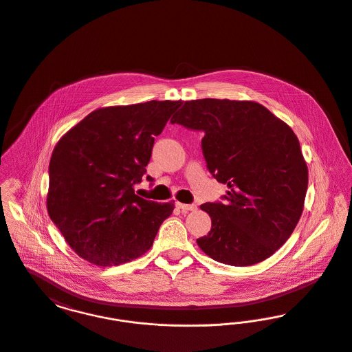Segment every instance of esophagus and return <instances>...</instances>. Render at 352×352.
<instances>
[{
    "instance_id": "obj_1",
    "label": "esophagus",
    "mask_w": 352,
    "mask_h": 352,
    "mask_svg": "<svg viewBox=\"0 0 352 352\" xmlns=\"http://www.w3.org/2000/svg\"><path fill=\"white\" fill-rule=\"evenodd\" d=\"M177 207L178 208H181L184 212H187V211H195L197 210V206L195 204H184V203H177Z\"/></svg>"
}]
</instances>
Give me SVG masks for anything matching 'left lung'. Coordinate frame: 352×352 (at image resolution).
I'll use <instances>...</instances> for the list:
<instances>
[{"mask_svg": "<svg viewBox=\"0 0 352 352\" xmlns=\"http://www.w3.org/2000/svg\"><path fill=\"white\" fill-rule=\"evenodd\" d=\"M173 124L203 131V155L223 203H204L211 231L197 240L215 261L248 267L270 257L303 211L309 171L297 135L264 105L248 100L182 101Z\"/></svg>", "mask_w": 352, "mask_h": 352, "instance_id": "8db88e82", "label": "left lung"}]
</instances>
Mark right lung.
<instances>
[{"instance_id": "add662e5", "label": "right lung", "mask_w": 352, "mask_h": 352, "mask_svg": "<svg viewBox=\"0 0 352 352\" xmlns=\"http://www.w3.org/2000/svg\"><path fill=\"white\" fill-rule=\"evenodd\" d=\"M181 101L151 100L91 112L55 145L47 211L68 245L98 267H113L151 250L174 201L134 194L161 134ZM153 181L151 177H148Z\"/></svg>"}]
</instances>
